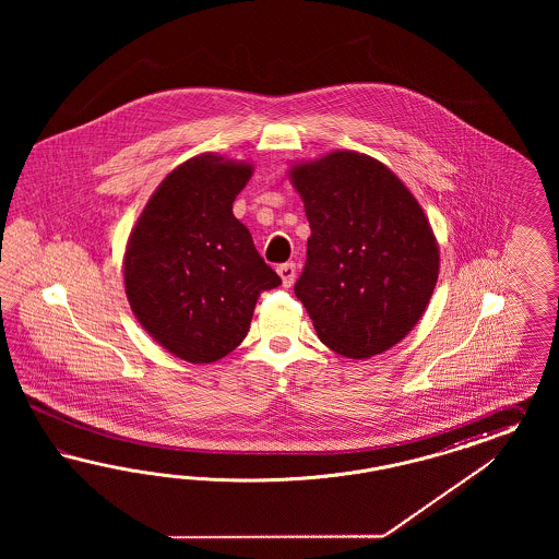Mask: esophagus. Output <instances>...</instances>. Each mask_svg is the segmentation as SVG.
Masks as SVG:
<instances>
[{"mask_svg": "<svg viewBox=\"0 0 559 559\" xmlns=\"http://www.w3.org/2000/svg\"><path fill=\"white\" fill-rule=\"evenodd\" d=\"M276 271L281 274V278H283V285H285V287H290V285L295 283V276H297V266H295V262H285V264H281Z\"/></svg>", "mask_w": 559, "mask_h": 559, "instance_id": "34e87169", "label": "esophagus"}]
</instances>
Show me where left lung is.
I'll return each instance as SVG.
<instances>
[{
  "mask_svg": "<svg viewBox=\"0 0 559 559\" xmlns=\"http://www.w3.org/2000/svg\"><path fill=\"white\" fill-rule=\"evenodd\" d=\"M311 227L295 295L328 348L379 355L420 320L439 278V248L402 180L355 152L290 169Z\"/></svg>",
  "mask_w": 559,
  "mask_h": 559,
  "instance_id": "left-lung-1",
  "label": "left lung"
}]
</instances>
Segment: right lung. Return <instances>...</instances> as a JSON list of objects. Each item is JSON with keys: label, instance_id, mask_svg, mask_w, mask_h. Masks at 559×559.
<instances>
[{"label": "right lung", "instance_id": "add662e5", "mask_svg": "<svg viewBox=\"0 0 559 559\" xmlns=\"http://www.w3.org/2000/svg\"><path fill=\"white\" fill-rule=\"evenodd\" d=\"M252 166L199 155L174 169L136 221L124 288L141 325L171 355L213 362L246 338L260 290L281 285L234 201Z\"/></svg>", "mask_w": 559, "mask_h": 559}]
</instances>
